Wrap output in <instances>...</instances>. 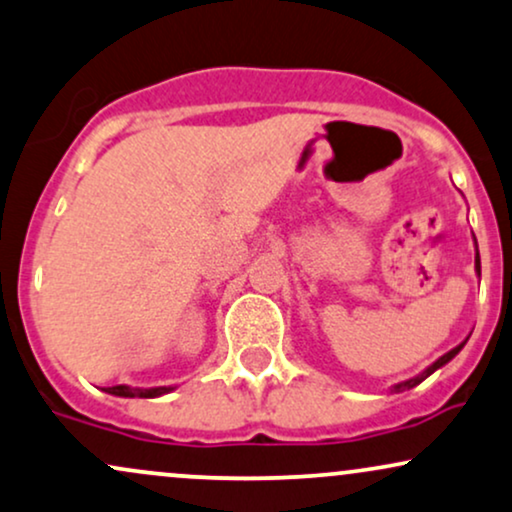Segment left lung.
<instances>
[{
    "mask_svg": "<svg viewBox=\"0 0 512 512\" xmlns=\"http://www.w3.org/2000/svg\"><path fill=\"white\" fill-rule=\"evenodd\" d=\"M475 244H477V242H475ZM475 273H477V275H482V263H479V251H477V254H475ZM465 342H468V339H465ZM465 342H463V344H458L456 349H451L449 353H444V356H441V358H437V361H434V363L430 365V368H425V370H422L420 375L410 377V380H406V382H399V384H394V387H391V391H394V394H399V391H406V389H413V387H418V384H420L422 380H427V377H430L432 372H437L439 368H444V365L449 363L451 358H456V356H458V351L463 349V346H465Z\"/></svg>",
    "mask_w": 512,
    "mask_h": 512,
    "instance_id": "1",
    "label": "left lung"
}]
</instances>
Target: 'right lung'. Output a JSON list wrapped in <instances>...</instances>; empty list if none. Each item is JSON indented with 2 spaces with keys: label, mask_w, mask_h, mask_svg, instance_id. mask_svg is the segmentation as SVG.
<instances>
[{
  "label": "right lung",
  "mask_w": 512,
  "mask_h": 512,
  "mask_svg": "<svg viewBox=\"0 0 512 512\" xmlns=\"http://www.w3.org/2000/svg\"><path fill=\"white\" fill-rule=\"evenodd\" d=\"M175 387H151V389H140V387H128V384H116V387H106V394L123 396V399H156V396L168 394Z\"/></svg>",
  "instance_id": "right-lung-1"
}]
</instances>
